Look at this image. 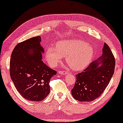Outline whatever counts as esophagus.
<instances>
[{"label":"esophagus","instance_id":"esophagus-1","mask_svg":"<svg viewBox=\"0 0 123 123\" xmlns=\"http://www.w3.org/2000/svg\"><path fill=\"white\" fill-rule=\"evenodd\" d=\"M58 74H61V75H66V74H68V72L67 71H58Z\"/></svg>","mask_w":123,"mask_h":123}]
</instances>
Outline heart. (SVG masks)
<instances>
[{"label": "heart", "mask_w": 123, "mask_h": 123, "mask_svg": "<svg viewBox=\"0 0 123 123\" xmlns=\"http://www.w3.org/2000/svg\"><path fill=\"white\" fill-rule=\"evenodd\" d=\"M94 53L91 45L80 39H71L60 41L56 44V47H48L46 57L49 65L55 67L66 56V61L71 68L80 70L89 65Z\"/></svg>", "instance_id": "obj_1"}]
</instances>
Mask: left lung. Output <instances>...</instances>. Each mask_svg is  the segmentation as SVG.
<instances>
[{
	"instance_id": "8db88e82",
	"label": "left lung",
	"mask_w": 123,
	"mask_h": 123,
	"mask_svg": "<svg viewBox=\"0 0 123 123\" xmlns=\"http://www.w3.org/2000/svg\"><path fill=\"white\" fill-rule=\"evenodd\" d=\"M115 66L114 55L105 43L103 55L91 62L82 72L76 75V81L71 90L73 98L82 102L91 101L98 98L113 76Z\"/></svg>"
}]
</instances>
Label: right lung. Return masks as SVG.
<instances>
[{"mask_svg":"<svg viewBox=\"0 0 123 123\" xmlns=\"http://www.w3.org/2000/svg\"><path fill=\"white\" fill-rule=\"evenodd\" d=\"M41 41L40 36H37L19 43L10 57L12 80L19 94L30 101H40L48 96L50 80L57 74L42 61L44 50Z\"/></svg>","mask_w":123,"mask_h":123,"instance_id":"1","label":"right lung"}]
</instances>
